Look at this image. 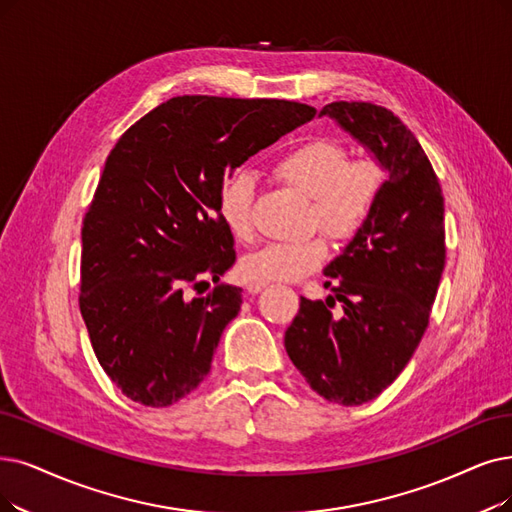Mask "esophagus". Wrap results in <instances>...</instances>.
Masks as SVG:
<instances>
[{"instance_id": "obj_1", "label": "esophagus", "mask_w": 512, "mask_h": 512, "mask_svg": "<svg viewBox=\"0 0 512 512\" xmlns=\"http://www.w3.org/2000/svg\"><path fill=\"white\" fill-rule=\"evenodd\" d=\"M267 285H269L267 281H250L248 283V292L250 294H258V292H262L264 288H267Z\"/></svg>"}]
</instances>
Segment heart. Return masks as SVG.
<instances>
[{
	"label": "heart",
	"instance_id": "1",
	"mask_svg": "<svg viewBox=\"0 0 512 512\" xmlns=\"http://www.w3.org/2000/svg\"><path fill=\"white\" fill-rule=\"evenodd\" d=\"M275 174L304 195L313 197V220L338 241L355 239L372 220L384 189L380 159H349L340 142L313 138L285 151L275 161ZM256 182L250 174H233L220 191L218 212L237 239L254 233ZM327 258L323 237L269 243L241 260V273L254 281H296L315 273Z\"/></svg>",
	"mask_w": 512,
	"mask_h": 512
}]
</instances>
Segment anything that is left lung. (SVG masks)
Listing matches in <instances>:
<instances>
[{"mask_svg": "<svg viewBox=\"0 0 512 512\" xmlns=\"http://www.w3.org/2000/svg\"><path fill=\"white\" fill-rule=\"evenodd\" d=\"M319 115L336 119L388 170L372 220L325 267L334 296H300L285 330V351L313 391L349 407L376 399L418 349L445 267V208L431 161L393 111L338 100Z\"/></svg>", "mask_w": 512, "mask_h": 512, "instance_id": "obj_1", "label": "left lung"}]
</instances>
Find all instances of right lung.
Wrapping results in <instances>:
<instances>
[{
    "label": "right lung",
    "mask_w": 512,
    "mask_h": 512,
    "mask_svg": "<svg viewBox=\"0 0 512 512\" xmlns=\"http://www.w3.org/2000/svg\"><path fill=\"white\" fill-rule=\"evenodd\" d=\"M292 100L174 96L130 126L105 161L81 227L79 311L121 393L168 407L210 374L241 290L218 197L233 172L315 117Z\"/></svg>",
    "instance_id": "1"
}]
</instances>
